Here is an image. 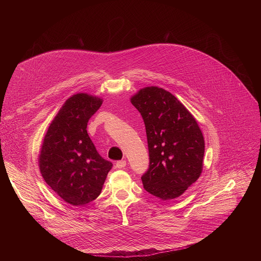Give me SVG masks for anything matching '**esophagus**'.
<instances>
[{
  "label": "esophagus",
  "instance_id": "esophagus-1",
  "mask_svg": "<svg viewBox=\"0 0 261 261\" xmlns=\"http://www.w3.org/2000/svg\"><path fill=\"white\" fill-rule=\"evenodd\" d=\"M125 166H126V161L125 160H120V161H117V163H116L117 168H124Z\"/></svg>",
  "mask_w": 261,
  "mask_h": 261
}]
</instances>
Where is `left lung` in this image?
Listing matches in <instances>:
<instances>
[{
    "instance_id": "left-lung-1",
    "label": "left lung",
    "mask_w": 261,
    "mask_h": 261,
    "mask_svg": "<svg viewBox=\"0 0 261 261\" xmlns=\"http://www.w3.org/2000/svg\"><path fill=\"white\" fill-rule=\"evenodd\" d=\"M145 126L150 164L143 188L163 200L181 195L202 170L204 139L193 116L172 94L147 87L132 97Z\"/></svg>"
}]
</instances>
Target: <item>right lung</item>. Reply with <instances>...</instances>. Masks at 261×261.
I'll return each mask as SVG.
<instances>
[{
  "label": "right lung",
  "mask_w": 261,
  "mask_h": 261,
  "mask_svg": "<svg viewBox=\"0 0 261 261\" xmlns=\"http://www.w3.org/2000/svg\"><path fill=\"white\" fill-rule=\"evenodd\" d=\"M102 100L87 94L70 97L51 122L39 156L41 174L66 202L85 205L96 199L113 163L103 159L87 126Z\"/></svg>",
  "instance_id": "1"
}]
</instances>
